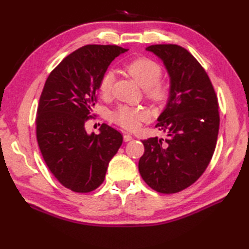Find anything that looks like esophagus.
I'll use <instances>...</instances> for the list:
<instances>
[{
	"mask_svg": "<svg viewBox=\"0 0 249 249\" xmlns=\"http://www.w3.org/2000/svg\"><path fill=\"white\" fill-rule=\"evenodd\" d=\"M123 139H124L125 142H128V141H130L131 139H133V137H131V135H129V134H125L123 136Z\"/></svg>",
	"mask_w": 249,
	"mask_h": 249,
	"instance_id": "34e87169",
	"label": "esophagus"
}]
</instances>
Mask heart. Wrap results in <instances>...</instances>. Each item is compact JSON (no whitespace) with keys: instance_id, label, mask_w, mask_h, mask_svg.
Returning a JSON list of instances; mask_svg holds the SVG:
<instances>
[{"instance_id":"b5f03b06","label":"heart","mask_w":249,"mask_h":249,"mask_svg":"<svg viewBox=\"0 0 249 249\" xmlns=\"http://www.w3.org/2000/svg\"><path fill=\"white\" fill-rule=\"evenodd\" d=\"M125 68L141 88L146 89V96L152 102L160 103L167 97L168 88L163 83L158 81L161 76V67L158 63L147 59V57H139V59L129 62ZM113 78L112 71H107L103 76L99 86L102 94L106 95L111 91ZM145 118V111L126 107V106L119 108L112 115L115 123L130 130L138 127L140 122Z\"/></svg>"}]
</instances>
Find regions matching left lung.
<instances>
[{"instance_id": "8db88e82", "label": "left lung", "mask_w": 249, "mask_h": 249, "mask_svg": "<svg viewBox=\"0 0 249 249\" xmlns=\"http://www.w3.org/2000/svg\"><path fill=\"white\" fill-rule=\"evenodd\" d=\"M145 50L162 61L170 89L156 124L167 138L142 140L139 172L156 192L174 194L197 181L209 166L219 129L218 102L208 73L183 47L152 45Z\"/></svg>"}]
</instances>
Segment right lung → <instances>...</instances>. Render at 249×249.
I'll use <instances>...</instances> for the list:
<instances>
[{"label":"right lung","instance_id":"1","mask_svg":"<svg viewBox=\"0 0 249 249\" xmlns=\"http://www.w3.org/2000/svg\"><path fill=\"white\" fill-rule=\"evenodd\" d=\"M119 46L87 45L66 56L46 80L36 118V137L46 165L63 186L89 193L104 182L108 165L123 142L118 130L102 124L88 134L100 81Z\"/></svg>","mask_w":249,"mask_h":249}]
</instances>
